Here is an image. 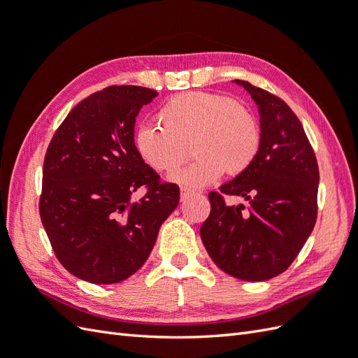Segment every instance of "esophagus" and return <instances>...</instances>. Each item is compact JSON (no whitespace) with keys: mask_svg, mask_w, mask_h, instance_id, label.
<instances>
[{"mask_svg":"<svg viewBox=\"0 0 358 358\" xmlns=\"http://www.w3.org/2000/svg\"><path fill=\"white\" fill-rule=\"evenodd\" d=\"M194 194V189H191V188H185V187H182L180 188V200L182 201H185V200H188L191 196Z\"/></svg>","mask_w":358,"mask_h":358,"instance_id":"34e87169","label":"esophagus"}]
</instances>
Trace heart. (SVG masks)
I'll return each instance as SVG.
<instances>
[{
	"mask_svg": "<svg viewBox=\"0 0 358 358\" xmlns=\"http://www.w3.org/2000/svg\"><path fill=\"white\" fill-rule=\"evenodd\" d=\"M157 124L137 128L134 148L148 167L171 176L182 185L204 187L227 171L237 176L255 161L262 146V128L248 107L229 95L191 91L171 96L157 112Z\"/></svg>",
	"mask_w": 358,
	"mask_h": 358,
	"instance_id": "b5f03b06",
	"label": "heart"
}]
</instances>
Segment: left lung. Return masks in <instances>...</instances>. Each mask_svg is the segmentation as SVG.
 I'll return each mask as SVG.
<instances>
[{
  "instance_id": "8db88e82",
  "label": "left lung",
  "mask_w": 358,
  "mask_h": 358,
  "mask_svg": "<svg viewBox=\"0 0 358 358\" xmlns=\"http://www.w3.org/2000/svg\"><path fill=\"white\" fill-rule=\"evenodd\" d=\"M258 106L262 146L246 171L210 191L201 241L221 270L259 282L291 266L315 227L320 170L301 122L278 95L236 80ZM236 195L248 204L227 205Z\"/></svg>"
}]
</instances>
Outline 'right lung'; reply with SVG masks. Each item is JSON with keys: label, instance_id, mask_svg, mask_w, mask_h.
<instances>
[{"label": "right lung", "instance_id": "right-lung-1", "mask_svg": "<svg viewBox=\"0 0 358 358\" xmlns=\"http://www.w3.org/2000/svg\"><path fill=\"white\" fill-rule=\"evenodd\" d=\"M158 95L113 85L74 106L43 164L40 218L59 263L92 284H116L145 264L179 187L162 182L134 148L136 116ZM140 187L142 199L131 201Z\"/></svg>", "mask_w": 358, "mask_h": 358}]
</instances>
